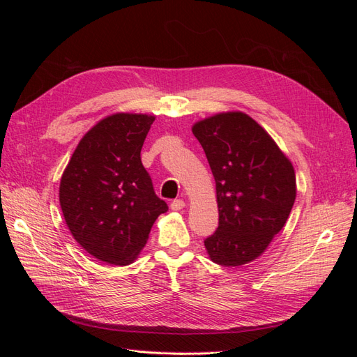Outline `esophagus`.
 Segmentation results:
<instances>
[{
    "label": "esophagus",
    "instance_id": "34e87169",
    "mask_svg": "<svg viewBox=\"0 0 357 357\" xmlns=\"http://www.w3.org/2000/svg\"><path fill=\"white\" fill-rule=\"evenodd\" d=\"M185 205H186V202L183 201V199H174V201H172V202L169 204V207H171V210L178 211V210H181V208H185Z\"/></svg>",
    "mask_w": 357,
    "mask_h": 357
}]
</instances>
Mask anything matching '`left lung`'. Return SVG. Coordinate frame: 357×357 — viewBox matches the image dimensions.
Returning <instances> with one entry per match:
<instances>
[{
    "mask_svg": "<svg viewBox=\"0 0 357 357\" xmlns=\"http://www.w3.org/2000/svg\"><path fill=\"white\" fill-rule=\"evenodd\" d=\"M215 181L219 228L204 241L213 262L240 266L261 256L283 229L296 198L290 159L243 112L210 116L192 126Z\"/></svg>",
    "mask_w": 357,
    "mask_h": 357,
    "instance_id": "8db88e82",
    "label": "left lung"
}]
</instances>
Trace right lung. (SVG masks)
<instances>
[{"label":"right lung","mask_w":357,"mask_h":357,"mask_svg":"<svg viewBox=\"0 0 357 357\" xmlns=\"http://www.w3.org/2000/svg\"><path fill=\"white\" fill-rule=\"evenodd\" d=\"M155 116L114 113L88 132L63 169L59 202L74 240L112 265H129L147 243L158 215L168 210L142 164Z\"/></svg>","instance_id":"1"}]
</instances>
